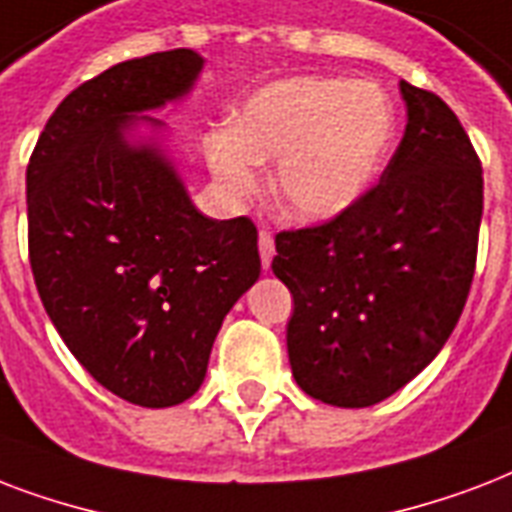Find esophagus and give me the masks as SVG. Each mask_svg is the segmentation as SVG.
I'll list each match as a JSON object with an SVG mask.
<instances>
[{"mask_svg":"<svg viewBox=\"0 0 512 512\" xmlns=\"http://www.w3.org/2000/svg\"><path fill=\"white\" fill-rule=\"evenodd\" d=\"M259 253H261V267L269 269L272 259H275V240L269 232H259Z\"/></svg>","mask_w":512,"mask_h":512,"instance_id":"obj_1","label":"esophagus"}]
</instances>
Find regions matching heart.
Wrapping results in <instances>:
<instances>
[{
    "mask_svg": "<svg viewBox=\"0 0 512 512\" xmlns=\"http://www.w3.org/2000/svg\"><path fill=\"white\" fill-rule=\"evenodd\" d=\"M395 136V109L382 87L299 74L261 85L229 125L202 138L221 194L248 200L259 165L275 160L272 194L291 219H339L374 184Z\"/></svg>",
    "mask_w": 512,
    "mask_h": 512,
    "instance_id": "obj_1",
    "label": "heart"
}]
</instances>
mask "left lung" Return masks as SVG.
Masks as SVG:
<instances>
[{
	"instance_id": "8db88e82",
	"label": "left lung",
	"mask_w": 512,
	"mask_h": 512,
	"mask_svg": "<svg viewBox=\"0 0 512 512\" xmlns=\"http://www.w3.org/2000/svg\"><path fill=\"white\" fill-rule=\"evenodd\" d=\"M400 95L406 133L382 181L339 219L275 237L293 379L328 406H374L430 366L473 283L481 160L438 95Z\"/></svg>"
}]
</instances>
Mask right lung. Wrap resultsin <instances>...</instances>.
<instances>
[{"label": "right lung", "instance_id": "right-lung-1", "mask_svg": "<svg viewBox=\"0 0 512 512\" xmlns=\"http://www.w3.org/2000/svg\"><path fill=\"white\" fill-rule=\"evenodd\" d=\"M202 63L181 47L87 79L26 168L39 299L87 374L146 408L200 390L221 323L261 272L253 221L197 211L165 122L146 114L189 95Z\"/></svg>", "mask_w": 512, "mask_h": 512}]
</instances>
